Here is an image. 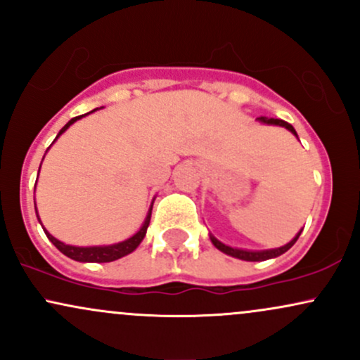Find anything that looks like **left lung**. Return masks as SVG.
<instances>
[{
    "mask_svg": "<svg viewBox=\"0 0 360 360\" xmlns=\"http://www.w3.org/2000/svg\"><path fill=\"white\" fill-rule=\"evenodd\" d=\"M257 120H259L260 123H264V125H276V127L286 128V130L291 131V134L295 135L296 139H298V134H296L295 128H292V125H289L288 122H284V120H279V118H264V117H260ZM301 232H303V229H301L300 232L296 233V237L292 238L291 242H288L286 245L278 247V249H267V250H247V249H237V247H230V245H226V243H223V242L218 240V238L214 237V235H212V233H210V240H212V243H213L214 247H217L218 250H221L223 254L230 255V257L247 260V262H260V260L279 257V255H283L284 252H288L292 245H295L296 240H298Z\"/></svg>",
    "mask_w": 360,
    "mask_h": 360,
    "instance_id": "left-lung-1",
    "label": "left lung"
}]
</instances>
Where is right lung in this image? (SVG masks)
Instances as JSON below:
<instances>
[{
  "label": "right lung",
  "mask_w": 360,
  "mask_h": 360,
  "mask_svg": "<svg viewBox=\"0 0 360 360\" xmlns=\"http://www.w3.org/2000/svg\"><path fill=\"white\" fill-rule=\"evenodd\" d=\"M96 110H93V111H96ZM93 111H89V113H93ZM89 113H86V115H89ZM86 115H81V117H76V118L69 120V122L65 123L64 127H62V130L59 131V134H57L56 140L59 139L60 135L64 134V131L72 125V123H76L77 120H81L82 117H86ZM56 140H53V142H56ZM40 166H42V164H40ZM154 200H155V198H154ZM154 200H152L150 208H148L146 220H143L142 226H140L137 232L131 235V237H128L127 240L111 243V245H89V247L68 245V243L57 240V238L53 237V235L49 233L47 230L44 229V226H42V229H44L45 235H47L49 240H51L53 245H56L57 249L62 252V254L68 255L69 259L77 260V262H113V260L122 259V257H125V255L131 254V252H134L140 245V242L143 240V237H146L147 229H148V223H150V214H152V206H154ZM35 213H37V218H39V212H37V210H35ZM39 221H40V218H39ZM40 225H42V221H40Z\"/></svg>",
  "instance_id": "1"
}]
</instances>
